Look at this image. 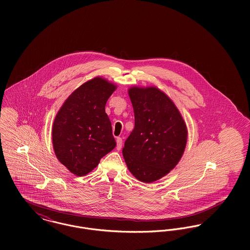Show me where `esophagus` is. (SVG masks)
<instances>
[{
  "label": "esophagus",
  "instance_id": "34e87169",
  "mask_svg": "<svg viewBox=\"0 0 250 250\" xmlns=\"http://www.w3.org/2000/svg\"><path fill=\"white\" fill-rule=\"evenodd\" d=\"M122 147V139L121 138H117L116 139V149L120 150Z\"/></svg>",
  "mask_w": 250,
  "mask_h": 250
}]
</instances>
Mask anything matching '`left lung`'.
I'll list each match as a JSON object with an SVG mask.
<instances>
[{
    "instance_id": "obj_1",
    "label": "left lung",
    "mask_w": 250,
    "mask_h": 250,
    "mask_svg": "<svg viewBox=\"0 0 250 250\" xmlns=\"http://www.w3.org/2000/svg\"><path fill=\"white\" fill-rule=\"evenodd\" d=\"M135 128L122 149L130 172L143 183L166 176L181 160L188 129L173 101L156 86L128 89Z\"/></svg>"
}]
</instances>
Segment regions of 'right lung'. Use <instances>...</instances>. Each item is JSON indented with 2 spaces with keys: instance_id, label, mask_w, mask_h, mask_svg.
Returning <instances> with one entry per match:
<instances>
[{
  "instance_id": "obj_1",
  "label": "right lung",
  "mask_w": 250,
  "mask_h": 250,
  "mask_svg": "<svg viewBox=\"0 0 250 250\" xmlns=\"http://www.w3.org/2000/svg\"><path fill=\"white\" fill-rule=\"evenodd\" d=\"M115 83L98 76L75 89L58 111L53 148L58 160L76 176L92 171L116 145L105 107Z\"/></svg>"
}]
</instances>
